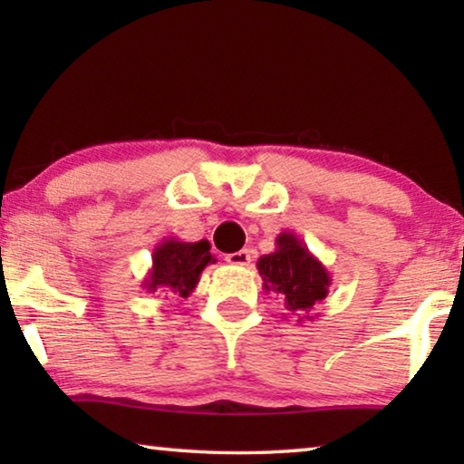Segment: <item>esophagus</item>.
Masks as SVG:
<instances>
[{
    "label": "esophagus",
    "instance_id": "1",
    "mask_svg": "<svg viewBox=\"0 0 464 464\" xmlns=\"http://www.w3.org/2000/svg\"><path fill=\"white\" fill-rule=\"evenodd\" d=\"M225 260L233 266H249L251 254L249 249H241V251H235V254H227Z\"/></svg>",
    "mask_w": 464,
    "mask_h": 464
}]
</instances>
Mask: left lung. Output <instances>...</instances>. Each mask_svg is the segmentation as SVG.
Segmentation results:
<instances>
[{
    "label": "left lung",
    "mask_w": 464,
    "mask_h": 464,
    "mask_svg": "<svg viewBox=\"0 0 464 464\" xmlns=\"http://www.w3.org/2000/svg\"><path fill=\"white\" fill-rule=\"evenodd\" d=\"M257 272L264 280L266 293L282 298L286 311L298 324L315 319L311 311L329 293L332 276L324 264L311 254L309 247L295 233H280L276 249L257 260Z\"/></svg>",
    "instance_id": "obj_1"
}]
</instances>
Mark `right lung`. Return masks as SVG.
<instances>
[{
	"label": "right lung",
	"instance_id": "1",
	"mask_svg": "<svg viewBox=\"0 0 464 464\" xmlns=\"http://www.w3.org/2000/svg\"><path fill=\"white\" fill-rule=\"evenodd\" d=\"M151 257L153 266L140 286L147 288V293L161 290V293H171L182 298L194 293L202 270L217 262L210 254V243L207 239L194 243L174 237L163 239L157 243Z\"/></svg>",
	"mask_w": 464,
	"mask_h": 464
}]
</instances>
